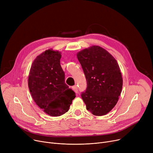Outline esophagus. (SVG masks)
I'll return each mask as SVG.
<instances>
[{"instance_id": "obj_1", "label": "esophagus", "mask_w": 153, "mask_h": 153, "mask_svg": "<svg viewBox=\"0 0 153 153\" xmlns=\"http://www.w3.org/2000/svg\"><path fill=\"white\" fill-rule=\"evenodd\" d=\"M72 90H73L76 93H78V90H77V85H74L73 87H72Z\"/></svg>"}]
</instances>
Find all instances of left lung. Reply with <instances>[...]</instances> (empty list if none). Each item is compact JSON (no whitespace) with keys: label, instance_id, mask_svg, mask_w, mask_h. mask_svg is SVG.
Listing matches in <instances>:
<instances>
[{"label":"left lung","instance_id":"left-lung-1","mask_svg":"<svg viewBox=\"0 0 153 153\" xmlns=\"http://www.w3.org/2000/svg\"><path fill=\"white\" fill-rule=\"evenodd\" d=\"M77 57L87 81V89L81 94L86 108L94 115H105L115 106L122 92L123 79L118 64L99 46L85 48Z\"/></svg>","mask_w":153,"mask_h":153}]
</instances>
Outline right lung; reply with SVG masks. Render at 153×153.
Masks as SVG:
<instances>
[{
  "label": "right lung",
  "mask_w": 153,
  "mask_h": 153,
  "mask_svg": "<svg viewBox=\"0 0 153 153\" xmlns=\"http://www.w3.org/2000/svg\"><path fill=\"white\" fill-rule=\"evenodd\" d=\"M61 53L46 50L33 61L28 76V87L33 100L45 113L59 117L67 112L75 92L65 83Z\"/></svg>",
  "instance_id": "add662e5"
}]
</instances>
